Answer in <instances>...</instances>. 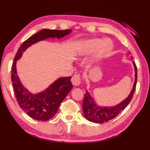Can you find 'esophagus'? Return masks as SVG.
<instances>
[{"label":"esophagus","instance_id":"obj_1","mask_svg":"<svg viewBox=\"0 0 150 150\" xmlns=\"http://www.w3.org/2000/svg\"><path fill=\"white\" fill-rule=\"evenodd\" d=\"M72 83L74 86H79L81 83V79H80V75L79 74H75L72 77L71 79Z\"/></svg>","mask_w":150,"mask_h":150}]
</instances>
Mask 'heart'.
<instances>
[{
    "instance_id": "heart-1",
    "label": "heart",
    "mask_w": 150,
    "mask_h": 150,
    "mask_svg": "<svg viewBox=\"0 0 150 150\" xmlns=\"http://www.w3.org/2000/svg\"><path fill=\"white\" fill-rule=\"evenodd\" d=\"M102 43L103 41L100 39H95L86 41L85 43L81 44V45H80V47L78 48L77 54L79 55H84L90 53V52H93L95 50L98 49V47H100L101 45H102L101 46L100 49L101 52H103V53L108 52L112 47V44L109 41H105L103 44Z\"/></svg>"
}]
</instances>
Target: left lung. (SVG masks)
<instances>
[{
  "label": "left lung",
  "mask_w": 150,
  "mask_h": 150,
  "mask_svg": "<svg viewBox=\"0 0 150 150\" xmlns=\"http://www.w3.org/2000/svg\"><path fill=\"white\" fill-rule=\"evenodd\" d=\"M133 64L134 70H135V81H134L133 88L128 98L122 101L120 104L111 107H99L94 102L93 98H92L89 92L86 91L83 102V113L86 119L94 123H104L116 117L120 113H121L122 110H124L127 107L133 96L134 92L136 88L137 79V69L134 62Z\"/></svg>",
  "instance_id": "1"
}]
</instances>
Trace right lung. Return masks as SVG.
Returning a JSON list of instances; mask_svg holds the SVG:
<instances>
[{
  "label": "right lung",
  "instance_id": "1",
  "mask_svg": "<svg viewBox=\"0 0 150 150\" xmlns=\"http://www.w3.org/2000/svg\"><path fill=\"white\" fill-rule=\"evenodd\" d=\"M71 32L67 30H49L43 29L31 36L23 43L17 52L11 67V81L19 105L33 119L39 121H47L54 116L60 103L73 88L71 76L59 78L45 91L33 94L24 87L17 75L16 61L20 58L25 50L38 41L47 38H61Z\"/></svg>",
  "mask_w": 150,
  "mask_h": 150
}]
</instances>
